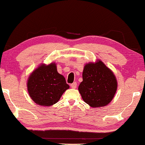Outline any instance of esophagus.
Instances as JSON below:
<instances>
[{
  "instance_id": "34e87169",
  "label": "esophagus",
  "mask_w": 145,
  "mask_h": 145,
  "mask_svg": "<svg viewBox=\"0 0 145 145\" xmlns=\"http://www.w3.org/2000/svg\"><path fill=\"white\" fill-rule=\"evenodd\" d=\"M71 87L72 88H76V87H77V84H76V82H73V83H72V84H71Z\"/></svg>"
}]
</instances>
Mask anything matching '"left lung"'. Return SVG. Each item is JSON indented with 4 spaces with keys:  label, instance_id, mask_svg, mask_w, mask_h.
Returning <instances> with one entry per match:
<instances>
[{
    "label": "left lung",
    "instance_id": "obj_1",
    "mask_svg": "<svg viewBox=\"0 0 145 145\" xmlns=\"http://www.w3.org/2000/svg\"><path fill=\"white\" fill-rule=\"evenodd\" d=\"M78 86L82 98L92 108L106 106L114 98L118 82L114 72L99 60L85 65Z\"/></svg>",
    "mask_w": 145,
    "mask_h": 145
}]
</instances>
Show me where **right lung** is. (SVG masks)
I'll return each instance as SVG.
<instances>
[{"mask_svg":"<svg viewBox=\"0 0 145 145\" xmlns=\"http://www.w3.org/2000/svg\"><path fill=\"white\" fill-rule=\"evenodd\" d=\"M27 87L33 102L47 107L56 104L69 88L65 77L57 72L55 63L41 64L35 69L29 75Z\"/></svg>","mask_w":145,"mask_h":145,"instance_id":"1","label":"right lung"}]
</instances>
